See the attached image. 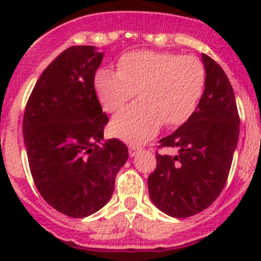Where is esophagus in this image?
<instances>
[{
    "instance_id": "34e87169",
    "label": "esophagus",
    "mask_w": 261,
    "mask_h": 261,
    "mask_svg": "<svg viewBox=\"0 0 261 261\" xmlns=\"http://www.w3.org/2000/svg\"><path fill=\"white\" fill-rule=\"evenodd\" d=\"M143 150V147L140 145H135V144H133V145L128 146V154H130V156H135L136 154H138L139 151H141Z\"/></svg>"
}]
</instances>
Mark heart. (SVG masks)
Masks as SVG:
<instances>
[{
	"mask_svg": "<svg viewBox=\"0 0 261 261\" xmlns=\"http://www.w3.org/2000/svg\"><path fill=\"white\" fill-rule=\"evenodd\" d=\"M206 84V70L197 58L139 50L123 55L118 70L99 69L94 87L106 111L125 106L138 91L140 101L115 116L114 135L130 143L151 139L165 122L178 126L196 111Z\"/></svg>",
	"mask_w": 261,
	"mask_h": 261,
	"instance_id": "1",
	"label": "heart"
}]
</instances>
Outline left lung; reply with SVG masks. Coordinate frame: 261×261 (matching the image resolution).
Segmentation results:
<instances>
[{"mask_svg":"<svg viewBox=\"0 0 261 261\" xmlns=\"http://www.w3.org/2000/svg\"><path fill=\"white\" fill-rule=\"evenodd\" d=\"M202 62L206 84L196 111L159 141L178 154H156V169L147 178L152 203L175 218L197 215L216 201L238 146L240 117L232 86L212 58L202 54Z\"/></svg>","mask_w":261,"mask_h":261,"instance_id":"1","label":"left lung"}]
</instances>
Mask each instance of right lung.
<instances>
[{"label": "right lung", "instance_id": "right-lung-1", "mask_svg": "<svg viewBox=\"0 0 261 261\" xmlns=\"http://www.w3.org/2000/svg\"><path fill=\"white\" fill-rule=\"evenodd\" d=\"M103 53L70 46L41 73L30 94L22 133L39 193L58 212L82 218L111 198L128 158L117 139L103 141L109 117L94 91Z\"/></svg>", "mask_w": 261, "mask_h": 261}]
</instances>
